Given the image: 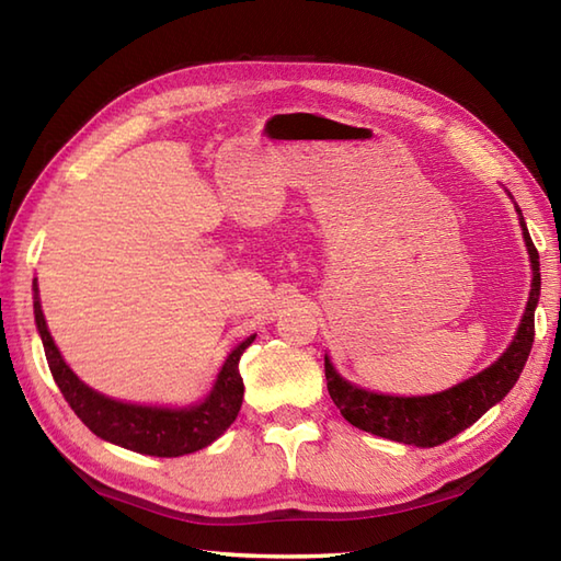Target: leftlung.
<instances>
[{
    "label": "left lung",
    "instance_id": "8db88e82",
    "mask_svg": "<svg viewBox=\"0 0 561 561\" xmlns=\"http://www.w3.org/2000/svg\"><path fill=\"white\" fill-rule=\"evenodd\" d=\"M520 226L530 253L533 289L526 313H523L520 320L518 335L511 342V347L504 352L502 359L492 364L490 368H484L482 374L472 376L470 380H462L456 388L436 392V396L392 398L378 396V392H368L347 383V380L340 378V374L332 368L330 359L325 356L328 392L332 402L337 404L344 420L354 424L356 428H364V432H371L376 436L400 440V444L410 446L432 448L460 434L462 428L472 426L492 408V404L506 398V392L516 386V380L533 350L535 306H538L540 299V255L538 248L530 241V233L523 217Z\"/></svg>",
    "mask_w": 561,
    "mask_h": 561
}]
</instances>
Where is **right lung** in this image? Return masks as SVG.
<instances>
[{
  "label": "right lung",
  "mask_w": 561,
  "mask_h": 561,
  "mask_svg": "<svg viewBox=\"0 0 561 561\" xmlns=\"http://www.w3.org/2000/svg\"><path fill=\"white\" fill-rule=\"evenodd\" d=\"M35 301V325H38L45 359L50 366L55 383L62 392L69 408L75 410L79 420L87 424L93 434L111 440L129 450L145 453L157 458H178L185 453H195L217 440L229 428L243 402V378L238 371L243 352L253 344L255 335L229 354V359L221 366L217 383L205 398V402L187 410H163V408H141V404H127L101 396V392L83 386L75 371L65 364L62 354L55 347V342L47 332L45 316L38 301V287L33 282Z\"/></svg>",
  "instance_id": "1"
}]
</instances>
